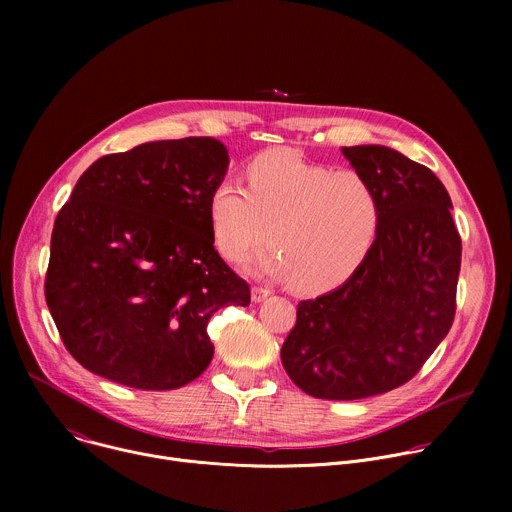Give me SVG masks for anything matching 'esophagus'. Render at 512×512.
<instances>
[{
	"instance_id": "1",
	"label": "esophagus",
	"mask_w": 512,
	"mask_h": 512,
	"mask_svg": "<svg viewBox=\"0 0 512 512\" xmlns=\"http://www.w3.org/2000/svg\"><path fill=\"white\" fill-rule=\"evenodd\" d=\"M267 296H269V289H267V287H259V285H253V287H251V300H253L255 304L263 302Z\"/></svg>"
}]
</instances>
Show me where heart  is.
<instances>
[{
	"instance_id": "obj_1",
	"label": "heart",
	"mask_w": 512,
	"mask_h": 512,
	"mask_svg": "<svg viewBox=\"0 0 512 512\" xmlns=\"http://www.w3.org/2000/svg\"><path fill=\"white\" fill-rule=\"evenodd\" d=\"M379 196L356 170H336L273 150L247 166V188L221 180L208 196L216 249L241 261L271 243L249 269L289 279L304 294L342 283L367 257L379 229ZM270 233H266V229Z\"/></svg>"
}]
</instances>
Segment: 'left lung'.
Here are the masks:
<instances>
[{
	"mask_svg": "<svg viewBox=\"0 0 512 512\" xmlns=\"http://www.w3.org/2000/svg\"><path fill=\"white\" fill-rule=\"evenodd\" d=\"M379 196L377 237L334 291L298 304L281 346L304 393L352 401L411 381L452 328L462 239L429 168L385 145L342 148Z\"/></svg>",
	"mask_w": 512,
	"mask_h": 512,
	"instance_id": "8db88e82",
	"label": "left lung"
}]
</instances>
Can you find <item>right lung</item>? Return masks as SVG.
I'll use <instances>...</instances> for the list:
<instances>
[{"label":"right lung","mask_w":512,"mask_h":512,"mask_svg":"<svg viewBox=\"0 0 512 512\" xmlns=\"http://www.w3.org/2000/svg\"><path fill=\"white\" fill-rule=\"evenodd\" d=\"M229 152L212 137L99 158L60 208L46 304L66 350L99 377L170 391L200 377L210 316L251 291L214 249L208 196Z\"/></svg>","instance_id":"add662e5"}]
</instances>
